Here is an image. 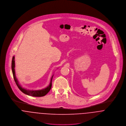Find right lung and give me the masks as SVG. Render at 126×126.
<instances>
[{
    "mask_svg": "<svg viewBox=\"0 0 126 126\" xmlns=\"http://www.w3.org/2000/svg\"><path fill=\"white\" fill-rule=\"evenodd\" d=\"M15 61H14V56H13L12 59V72L13 74V76L14 78V81L16 83V85H17L19 89L24 94H27L28 96H31L32 97H43L46 95L50 90L51 87H52V80L53 77V75L52 77L51 82L49 86H48L46 88H44L42 90H27L24 88H23L19 84V82L16 77L15 75Z\"/></svg>",
    "mask_w": 126,
    "mask_h": 126,
    "instance_id": "add662e5",
    "label": "right lung"
}]
</instances>
